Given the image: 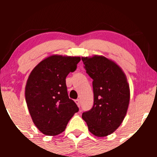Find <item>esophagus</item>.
<instances>
[{
	"instance_id": "esophagus-1",
	"label": "esophagus",
	"mask_w": 157,
	"mask_h": 157,
	"mask_svg": "<svg viewBox=\"0 0 157 157\" xmlns=\"http://www.w3.org/2000/svg\"><path fill=\"white\" fill-rule=\"evenodd\" d=\"M75 102H76V104L77 105V106H78V107H80V100H75Z\"/></svg>"
}]
</instances>
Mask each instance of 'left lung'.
Returning a JSON list of instances; mask_svg holds the SVG:
<instances>
[{
    "mask_svg": "<svg viewBox=\"0 0 157 157\" xmlns=\"http://www.w3.org/2000/svg\"><path fill=\"white\" fill-rule=\"evenodd\" d=\"M86 73L92 78L94 105L82 118L91 134L99 137L114 132L127 113L130 88L122 69L102 55L82 57Z\"/></svg>",
    "mask_w": 157,
    "mask_h": 157,
    "instance_id": "obj_1",
    "label": "left lung"
}]
</instances>
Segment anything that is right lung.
<instances>
[{"label":"right lung","mask_w":157,"mask_h":157,"mask_svg":"<svg viewBox=\"0 0 157 157\" xmlns=\"http://www.w3.org/2000/svg\"><path fill=\"white\" fill-rule=\"evenodd\" d=\"M80 57L53 55L40 62L30 73L25 88L26 102L34 124L47 136L65 131L79 111L68 98L66 78L74 72Z\"/></svg>","instance_id":"add662e5"}]
</instances>
